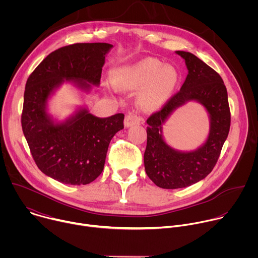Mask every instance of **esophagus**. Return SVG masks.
I'll use <instances>...</instances> for the list:
<instances>
[{
    "label": "esophagus",
    "mask_w": 258,
    "mask_h": 258,
    "mask_svg": "<svg viewBox=\"0 0 258 258\" xmlns=\"http://www.w3.org/2000/svg\"><path fill=\"white\" fill-rule=\"evenodd\" d=\"M143 119L136 113L134 112H131V113H127L125 115V118H124V125L125 126H132V125H135V124H139Z\"/></svg>",
    "instance_id": "34e87169"
}]
</instances>
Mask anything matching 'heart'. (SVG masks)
<instances>
[{"label":"heart","instance_id":"b5f03b06","mask_svg":"<svg viewBox=\"0 0 258 258\" xmlns=\"http://www.w3.org/2000/svg\"><path fill=\"white\" fill-rule=\"evenodd\" d=\"M115 84L126 90H137L142 107L152 108L162 104L171 94L177 80L175 70L153 58L117 67L113 71Z\"/></svg>","mask_w":258,"mask_h":258}]
</instances>
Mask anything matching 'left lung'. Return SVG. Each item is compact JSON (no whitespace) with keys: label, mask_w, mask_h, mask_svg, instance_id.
Listing matches in <instances>:
<instances>
[{"label":"left lung","mask_w":258,"mask_h":258,"mask_svg":"<svg viewBox=\"0 0 258 258\" xmlns=\"http://www.w3.org/2000/svg\"><path fill=\"white\" fill-rule=\"evenodd\" d=\"M175 53L185 60L187 78L178 93L160 111L147 119L145 170L155 185L162 189L186 188L205 178L219 157L231 125L228 92L223 79L194 54L185 51ZM189 101H197L207 110L210 133L197 150L181 152L165 142L162 126L176 108Z\"/></svg>","instance_id":"1"}]
</instances>
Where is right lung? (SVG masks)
I'll return each mask as SVG.
<instances>
[{
  "label": "right lung",
  "instance_id": "1",
  "mask_svg": "<svg viewBox=\"0 0 258 258\" xmlns=\"http://www.w3.org/2000/svg\"><path fill=\"white\" fill-rule=\"evenodd\" d=\"M112 47L82 43L60 48L26 82L21 124L31 155L42 172L66 185H88L101 174L110 141L123 128L124 115L101 118L81 106L58 120L49 112V100L64 83L87 94L99 87Z\"/></svg>",
  "mask_w": 258,
  "mask_h": 258
}]
</instances>
